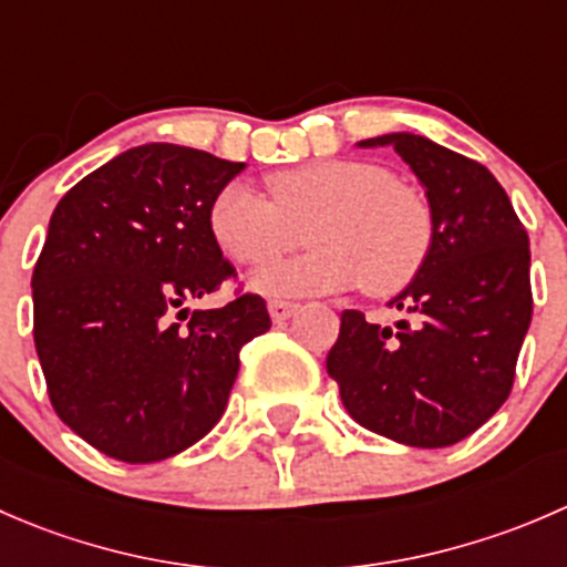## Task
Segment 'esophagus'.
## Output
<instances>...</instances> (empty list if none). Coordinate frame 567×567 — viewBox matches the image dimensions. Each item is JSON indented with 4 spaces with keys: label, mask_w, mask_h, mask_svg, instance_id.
<instances>
[{
    "label": "esophagus",
    "mask_w": 567,
    "mask_h": 567,
    "mask_svg": "<svg viewBox=\"0 0 567 567\" xmlns=\"http://www.w3.org/2000/svg\"><path fill=\"white\" fill-rule=\"evenodd\" d=\"M268 312H271L274 323H282L288 320L293 312H299V305L296 301H285V299H271L268 301Z\"/></svg>",
    "instance_id": "34e87169"
}]
</instances>
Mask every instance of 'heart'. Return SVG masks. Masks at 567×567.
<instances>
[{
    "instance_id": "b5f03b06",
    "label": "heart",
    "mask_w": 567,
    "mask_h": 567,
    "mask_svg": "<svg viewBox=\"0 0 567 567\" xmlns=\"http://www.w3.org/2000/svg\"><path fill=\"white\" fill-rule=\"evenodd\" d=\"M268 192L233 181L210 205L216 244L241 266H266L299 241L310 251L255 274L268 296H312L362 282L368 296L403 290L433 249L427 199L386 167L357 158H326L279 169Z\"/></svg>"
}]
</instances>
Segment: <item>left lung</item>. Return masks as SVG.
<instances>
[{
    "mask_svg": "<svg viewBox=\"0 0 567 567\" xmlns=\"http://www.w3.org/2000/svg\"><path fill=\"white\" fill-rule=\"evenodd\" d=\"M425 186L433 249L390 307L398 326L346 310L326 370L348 414L409 447H450L499 411L532 320L529 238L505 188L474 158L416 134H384Z\"/></svg>",
    "mask_w": 567,
    "mask_h": 567,
    "instance_id": "1",
    "label": "left lung"
}]
</instances>
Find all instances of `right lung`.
I'll return each instance as SVG.
<instances>
[{
    "instance_id": "obj_1",
    "label": "right lung",
    "mask_w": 567,
    "mask_h": 567,
    "mask_svg": "<svg viewBox=\"0 0 567 567\" xmlns=\"http://www.w3.org/2000/svg\"><path fill=\"white\" fill-rule=\"evenodd\" d=\"M247 164L131 147L56 203L32 271L35 351L56 416L99 453L153 463L225 414L238 353L271 329L266 299L188 301L238 279L210 233L214 197Z\"/></svg>"
}]
</instances>
